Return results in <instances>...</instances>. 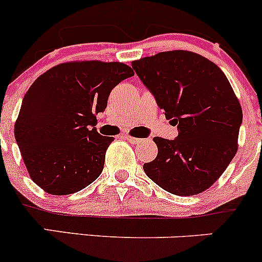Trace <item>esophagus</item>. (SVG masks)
I'll use <instances>...</instances> for the list:
<instances>
[{
  "label": "esophagus",
  "instance_id": "34e87169",
  "mask_svg": "<svg viewBox=\"0 0 262 262\" xmlns=\"http://www.w3.org/2000/svg\"><path fill=\"white\" fill-rule=\"evenodd\" d=\"M125 139H128V141L133 144H139L143 142V139L142 138H137V137H132V136H125Z\"/></svg>",
  "mask_w": 262,
  "mask_h": 262
}]
</instances>
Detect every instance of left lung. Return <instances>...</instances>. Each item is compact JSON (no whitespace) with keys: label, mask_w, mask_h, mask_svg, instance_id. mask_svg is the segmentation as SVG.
Instances as JSON below:
<instances>
[{"label":"left lung","mask_w":262,"mask_h":262,"mask_svg":"<svg viewBox=\"0 0 262 262\" xmlns=\"http://www.w3.org/2000/svg\"><path fill=\"white\" fill-rule=\"evenodd\" d=\"M166 118L173 141L156 137L157 157L144 172L166 191L196 195L221 178L238 149L242 107L223 71L189 50L161 52L132 62Z\"/></svg>","instance_id":"8db88e82"}]
</instances>
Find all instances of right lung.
<instances>
[{
    "label": "right lung",
    "instance_id": "obj_1",
    "mask_svg": "<svg viewBox=\"0 0 262 262\" xmlns=\"http://www.w3.org/2000/svg\"><path fill=\"white\" fill-rule=\"evenodd\" d=\"M132 76L120 62L73 60L34 81L15 121V138L31 180L44 191L70 195L99 178L114 138L96 130V115L106 109L112 90Z\"/></svg>",
    "mask_w": 262,
    "mask_h": 262
}]
</instances>
